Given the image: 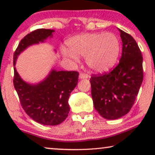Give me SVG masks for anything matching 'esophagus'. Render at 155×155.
Listing matches in <instances>:
<instances>
[{"label": "esophagus", "mask_w": 155, "mask_h": 155, "mask_svg": "<svg viewBox=\"0 0 155 155\" xmlns=\"http://www.w3.org/2000/svg\"><path fill=\"white\" fill-rule=\"evenodd\" d=\"M89 75L87 74H85L84 73H81L79 75V78L80 79H86V78H88Z\"/></svg>", "instance_id": "34e87169"}]
</instances>
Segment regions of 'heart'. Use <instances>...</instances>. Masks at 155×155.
I'll list each match as a JSON object with an SVG mask.
<instances>
[{
    "mask_svg": "<svg viewBox=\"0 0 155 155\" xmlns=\"http://www.w3.org/2000/svg\"><path fill=\"white\" fill-rule=\"evenodd\" d=\"M66 48L61 49L63 56L74 61L85 56L87 66L96 73H105L115 65L120 51L118 37L111 32L81 34L65 41Z\"/></svg>",
    "mask_w": 155,
    "mask_h": 155,
    "instance_id": "heart-1",
    "label": "heart"
}]
</instances>
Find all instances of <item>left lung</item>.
Returning <instances> with one entry per match:
<instances>
[{"label": "left lung", "mask_w": 155, "mask_h": 155, "mask_svg": "<svg viewBox=\"0 0 155 155\" xmlns=\"http://www.w3.org/2000/svg\"><path fill=\"white\" fill-rule=\"evenodd\" d=\"M118 30L123 43L119 63L110 73L94 75L90 79L94 107L108 120L128 113L143 80V56L137 42L129 34Z\"/></svg>", "instance_id": "obj_1"}]
</instances>
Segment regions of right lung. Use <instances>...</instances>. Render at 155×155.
Listing matches in <instances>:
<instances>
[{
    "label": "right lung",
    "instance_id": "add662e5",
    "mask_svg": "<svg viewBox=\"0 0 155 155\" xmlns=\"http://www.w3.org/2000/svg\"><path fill=\"white\" fill-rule=\"evenodd\" d=\"M54 31L39 29L25 36L14 54V66L21 53L29 46L45 42L53 37ZM78 75L76 71H57L53 68L42 81L30 84L21 78L15 66L13 83L21 105L29 117L44 126H56L68 117V99L77 85Z\"/></svg>",
    "mask_w": 155,
    "mask_h": 155
}]
</instances>
